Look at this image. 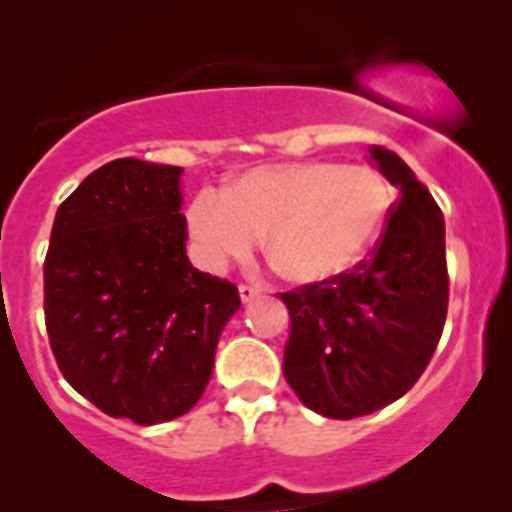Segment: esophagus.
Instances as JSON below:
<instances>
[{"label":"esophagus","mask_w":512,"mask_h":512,"mask_svg":"<svg viewBox=\"0 0 512 512\" xmlns=\"http://www.w3.org/2000/svg\"><path fill=\"white\" fill-rule=\"evenodd\" d=\"M238 295H241V302H246V305H248V302L256 300L261 292L256 287H251V284H241V287H238Z\"/></svg>","instance_id":"obj_1"}]
</instances>
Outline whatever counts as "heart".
I'll use <instances>...</instances> for the list:
<instances>
[{
    "label": "heart",
    "mask_w": 512,
    "mask_h": 512,
    "mask_svg": "<svg viewBox=\"0 0 512 512\" xmlns=\"http://www.w3.org/2000/svg\"><path fill=\"white\" fill-rule=\"evenodd\" d=\"M392 207L395 189L377 166L315 158L251 169L225 194L202 189L187 207V228L210 269L246 259L266 233V256L284 279L320 284L369 256Z\"/></svg>",
    "instance_id": "obj_1"
}]
</instances>
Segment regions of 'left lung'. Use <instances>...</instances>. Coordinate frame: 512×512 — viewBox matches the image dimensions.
<instances>
[{
    "label": "left lung",
    "mask_w": 512,
    "mask_h": 512,
    "mask_svg": "<svg viewBox=\"0 0 512 512\" xmlns=\"http://www.w3.org/2000/svg\"><path fill=\"white\" fill-rule=\"evenodd\" d=\"M369 153L400 189L369 261L282 295L292 320L284 377L302 405L336 420L400 400L431 361L449 310L441 207L397 153Z\"/></svg>",
    "instance_id": "8db88e82"
}]
</instances>
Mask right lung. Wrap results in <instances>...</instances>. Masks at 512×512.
Wrapping results in <instances>:
<instances>
[{
    "mask_svg": "<svg viewBox=\"0 0 512 512\" xmlns=\"http://www.w3.org/2000/svg\"><path fill=\"white\" fill-rule=\"evenodd\" d=\"M179 166L117 158L56 212L45 328L66 382L112 418L189 413L210 382L235 284L194 269Z\"/></svg>",
    "mask_w": 512,
    "mask_h": 512,
    "instance_id": "add662e5",
    "label": "right lung"
}]
</instances>
